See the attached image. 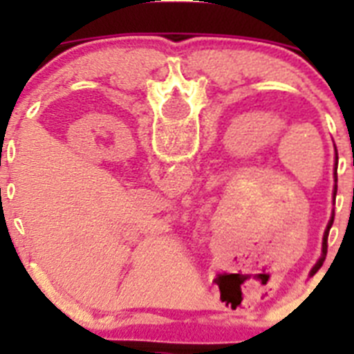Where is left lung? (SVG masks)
Segmentation results:
<instances>
[{
    "instance_id": "1",
    "label": "left lung",
    "mask_w": 354,
    "mask_h": 354,
    "mask_svg": "<svg viewBox=\"0 0 354 354\" xmlns=\"http://www.w3.org/2000/svg\"><path fill=\"white\" fill-rule=\"evenodd\" d=\"M337 167H339V152H337V147H335V168H333V177H335V186H333V202H335V195H337ZM333 216L335 214H331L330 221H328L326 225V230H324V236H323V253H321V257H319V261L315 262V266L312 268L310 273H315V271L323 266L324 259H326V252H328V234H330V228L331 225H333Z\"/></svg>"
}]
</instances>
